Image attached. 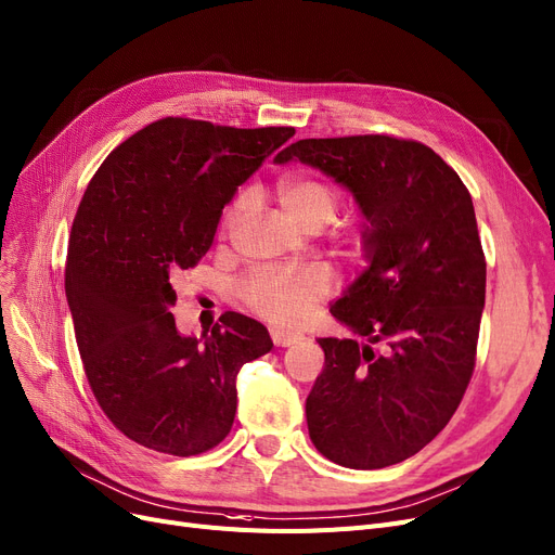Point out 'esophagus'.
<instances>
[{"mask_svg": "<svg viewBox=\"0 0 555 555\" xmlns=\"http://www.w3.org/2000/svg\"><path fill=\"white\" fill-rule=\"evenodd\" d=\"M272 340L276 347H291L304 340L301 334H293V332H283V330H272Z\"/></svg>", "mask_w": 555, "mask_h": 555, "instance_id": "esophagus-1", "label": "esophagus"}]
</instances>
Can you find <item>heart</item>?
I'll list each match as a JSON object with an SVG mask.
<instances>
[{
  "mask_svg": "<svg viewBox=\"0 0 555 555\" xmlns=\"http://www.w3.org/2000/svg\"><path fill=\"white\" fill-rule=\"evenodd\" d=\"M281 208L299 225H324L338 210V194L320 180L283 178L276 184ZM249 210V198H237L223 217V231L231 233ZM332 291V276L322 267H262L244 281L242 295L258 313L281 324H295L309 315L311 306Z\"/></svg>",
  "mask_w": 555,
  "mask_h": 555,
  "instance_id": "b5f03b06",
  "label": "heart"
}]
</instances>
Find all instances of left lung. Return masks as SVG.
Masks as SVG:
<instances>
[{"label": "left lung", "instance_id": "1", "mask_svg": "<svg viewBox=\"0 0 555 555\" xmlns=\"http://www.w3.org/2000/svg\"><path fill=\"white\" fill-rule=\"evenodd\" d=\"M293 159L338 182L363 217L365 270L332 304L354 338L318 340L309 435L340 466H391L441 433L474 375L487 281L474 201L418 141L301 139L274 157Z\"/></svg>", "mask_w": 555, "mask_h": 555}]
</instances>
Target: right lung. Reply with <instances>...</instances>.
Segmentation results:
<instances>
[{"mask_svg":"<svg viewBox=\"0 0 555 555\" xmlns=\"http://www.w3.org/2000/svg\"><path fill=\"white\" fill-rule=\"evenodd\" d=\"M293 134L162 118L122 141L89 182L66 299L91 391L128 439L190 457L231 433L240 367L274 343L240 313H223L201 338L180 334L173 279L208 254L223 205Z\"/></svg>","mask_w":555,"mask_h":555,"instance_id":"obj_1","label":"right lung"}]
</instances>
